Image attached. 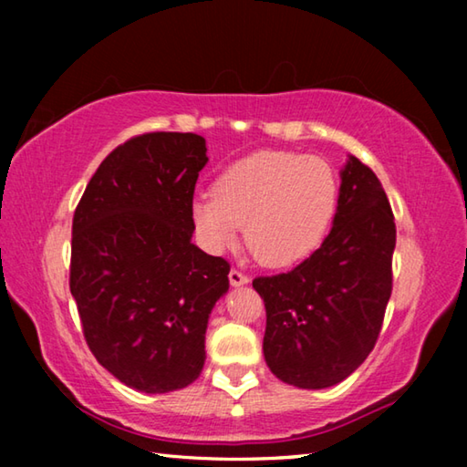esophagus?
Wrapping results in <instances>:
<instances>
[{
	"label": "esophagus",
	"mask_w": 467,
	"mask_h": 467,
	"mask_svg": "<svg viewBox=\"0 0 467 467\" xmlns=\"http://www.w3.org/2000/svg\"><path fill=\"white\" fill-rule=\"evenodd\" d=\"M228 280H231V284L233 286H243V284H247L249 282V275H244L243 272H239V270H231V274H228Z\"/></svg>",
	"instance_id": "34e87169"
}]
</instances>
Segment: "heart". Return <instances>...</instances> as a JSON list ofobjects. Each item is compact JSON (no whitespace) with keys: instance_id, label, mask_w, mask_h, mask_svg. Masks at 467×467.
Instances as JSON below:
<instances>
[{"instance_id":"b5f03b06","label":"heart","mask_w":467,"mask_h":467,"mask_svg":"<svg viewBox=\"0 0 467 467\" xmlns=\"http://www.w3.org/2000/svg\"><path fill=\"white\" fill-rule=\"evenodd\" d=\"M337 208V179L327 162L280 150L253 152L220 172L214 193L192 202L202 243L224 251L239 239L259 262L288 267L326 239Z\"/></svg>"}]
</instances>
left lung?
Wrapping results in <instances>:
<instances>
[{"mask_svg": "<svg viewBox=\"0 0 467 467\" xmlns=\"http://www.w3.org/2000/svg\"><path fill=\"white\" fill-rule=\"evenodd\" d=\"M339 177L321 247L288 274L253 280L265 303L267 367L300 389L337 385L367 360L391 296L395 223L381 181L357 156Z\"/></svg>", "mask_w": 467, "mask_h": 467, "instance_id": "left-lung-1", "label": "left lung"}]
</instances>
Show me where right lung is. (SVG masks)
I'll use <instances>...</instances> for the list:
<instances>
[{"label":"right lung","instance_id":"obj_1","mask_svg":"<svg viewBox=\"0 0 467 467\" xmlns=\"http://www.w3.org/2000/svg\"><path fill=\"white\" fill-rule=\"evenodd\" d=\"M205 150L197 133L131 138L100 162L74 214L69 290L86 344L144 393L200 377L210 313L228 292L226 259L192 243Z\"/></svg>","mask_w":467,"mask_h":467}]
</instances>
